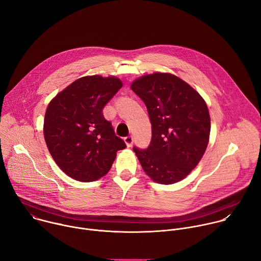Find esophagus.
Masks as SVG:
<instances>
[{
	"instance_id": "34e87169",
	"label": "esophagus",
	"mask_w": 261,
	"mask_h": 261,
	"mask_svg": "<svg viewBox=\"0 0 261 261\" xmlns=\"http://www.w3.org/2000/svg\"><path fill=\"white\" fill-rule=\"evenodd\" d=\"M124 141H125V143H126V145H127L128 147H131V146L133 145V136H132V135H129V136L125 137V138H124Z\"/></svg>"
}]
</instances>
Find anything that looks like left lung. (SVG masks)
I'll use <instances>...</instances> for the list:
<instances>
[{
	"label": "left lung",
	"mask_w": 261,
	"mask_h": 261,
	"mask_svg": "<svg viewBox=\"0 0 261 261\" xmlns=\"http://www.w3.org/2000/svg\"><path fill=\"white\" fill-rule=\"evenodd\" d=\"M132 91L144 102L152 124L146 150H133L151 179L171 185L187 176L208 144L211 118L199 93L171 73L154 72L136 79Z\"/></svg>",
	"instance_id": "1"
}]
</instances>
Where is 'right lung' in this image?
<instances>
[{
	"mask_svg": "<svg viewBox=\"0 0 261 261\" xmlns=\"http://www.w3.org/2000/svg\"><path fill=\"white\" fill-rule=\"evenodd\" d=\"M123 87L116 76H84L48 103L43 134L57 165L70 177L94 181L111 168L117 152L126 147L102 109Z\"/></svg>",
	"mask_w": 261,
	"mask_h": 261,
	"instance_id": "add662e5",
	"label": "right lung"
}]
</instances>
